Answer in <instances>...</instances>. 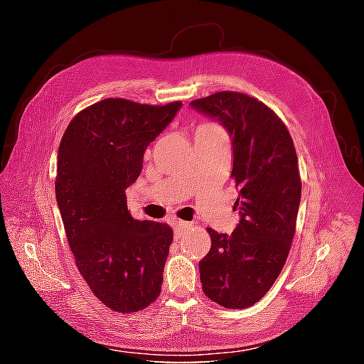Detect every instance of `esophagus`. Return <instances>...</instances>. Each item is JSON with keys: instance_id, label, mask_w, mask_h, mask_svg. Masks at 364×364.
Masks as SVG:
<instances>
[{"instance_id": "1", "label": "esophagus", "mask_w": 364, "mask_h": 364, "mask_svg": "<svg viewBox=\"0 0 364 364\" xmlns=\"http://www.w3.org/2000/svg\"><path fill=\"white\" fill-rule=\"evenodd\" d=\"M191 225L186 223V222H182V220H176V222L173 223V229H174V238L178 240L181 238V235L185 232L186 229H188Z\"/></svg>"}]
</instances>
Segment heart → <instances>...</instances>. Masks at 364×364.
Listing matches in <instances>:
<instances>
[{
	"label": "heart",
	"mask_w": 364,
	"mask_h": 364,
	"mask_svg": "<svg viewBox=\"0 0 364 364\" xmlns=\"http://www.w3.org/2000/svg\"><path fill=\"white\" fill-rule=\"evenodd\" d=\"M206 126H211V124H206Z\"/></svg>",
	"instance_id": "heart-1"
}]
</instances>
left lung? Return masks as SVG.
<instances>
[{
    "label": "left lung",
    "mask_w": 364,
    "mask_h": 364,
    "mask_svg": "<svg viewBox=\"0 0 364 364\" xmlns=\"http://www.w3.org/2000/svg\"><path fill=\"white\" fill-rule=\"evenodd\" d=\"M191 106L217 118L232 138L230 178L241 215L230 235L208 228L202 289L218 305L243 310L262 299L287 261L302 191L297 155L284 121L255 97L222 91Z\"/></svg>",
    "instance_id": "left-lung-1"
}]
</instances>
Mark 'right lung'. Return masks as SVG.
<instances>
[{"mask_svg": "<svg viewBox=\"0 0 364 364\" xmlns=\"http://www.w3.org/2000/svg\"><path fill=\"white\" fill-rule=\"evenodd\" d=\"M181 106L105 98L77 114L60 141L54 188L65 234L94 296L118 313L144 310L161 294L173 229L132 217L126 190Z\"/></svg>", "mask_w": 364, "mask_h": 364, "instance_id": "add662e5", "label": "right lung"}]
</instances>
